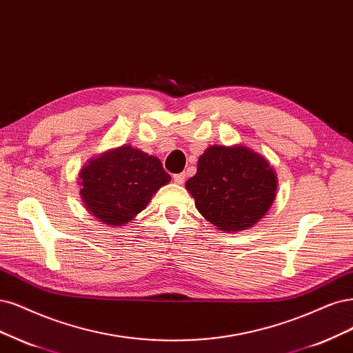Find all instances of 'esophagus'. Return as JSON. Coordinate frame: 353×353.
<instances>
[{"label": "esophagus", "mask_w": 353, "mask_h": 353, "mask_svg": "<svg viewBox=\"0 0 353 353\" xmlns=\"http://www.w3.org/2000/svg\"><path fill=\"white\" fill-rule=\"evenodd\" d=\"M174 181L176 182V184H184V181H185V174L184 172H181V174H175L174 175Z\"/></svg>", "instance_id": "esophagus-1"}]
</instances>
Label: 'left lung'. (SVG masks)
I'll use <instances>...</instances> for the list:
<instances>
[{
	"label": "left lung",
	"instance_id": "1",
	"mask_svg": "<svg viewBox=\"0 0 353 353\" xmlns=\"http://www.w3.org/2000/svg\"><path fill=\"white\" fill-rule=\"evenodd\" d=\"M205 221L225 232L260 222L276 199L277 176L260 153L244 144L210 145L200 156L197 174L185 182Z\"/></svg>",
	"mask_w": 353,
	"mask_h": 353
}]
</instances>
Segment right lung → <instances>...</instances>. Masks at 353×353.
Returning a JSON list of instances; mask_svg holds the SVG:
<instances>
[{"label":"right lung","instance_id":"right-lung-1","mask_svg":"<svg viewBox=\"0 0 353 353\" xmlns=\"http://www.w3.org/2000/svg\"><path fill=\"white\" fill-rule=\"evenodd\" d=\"M169 181L156 156L123 144L89 159L77 184L90 214L108 226H124Z\"/></svg>","mask_w":353,"mask_h":353}]
</instances>
